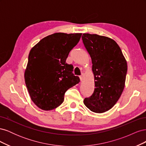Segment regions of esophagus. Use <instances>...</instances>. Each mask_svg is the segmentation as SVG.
<instances>
[{"label": "esophagus", "mask_w": 146, "mask_h": 146, "mask_svg": "<svg viewBox=\"0 0 146 146\" xmlns=\"http://www.w3.org/2000/svg\"><path fill=\"white\" fill-rule=\"evenodd\" d=\"M83 78H84V75H83V74H82L81 75V76H80V79L81 82H82L83 80Z\"/></svg>", "instance_id": "34e87169"}]
</instances>
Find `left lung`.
<instances>
[{"label": "left lung", "instance_id": "8db88e82", "mask_svg": "<svg viewBox=\"0 0 146 146\" xmlns=\"http://www.w3.org/2000/svg\"><path fill=\"white\" fill-rule=\"evenodd\" d=\"M83 42L92 61L94 91L83 103L91 111L102 113L116 104L125 87L127 61L120 47L110 38L83 33Z\"/></svg>", "mask_w": 146, "mask_h": 146}]
</instances>
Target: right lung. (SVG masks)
<instances>
[{
  "instance_id": "right-lung-1",
  "label": "right lung",
  "mask_w": 146,
  "mask_h": 146,
  "mask_svg": "<svg viewBox=\"0 0 146 146\" xmlns=\"http://www.w3.org/2000/svg\"><path fill=\"white\" fill-rule=\"evenodd\" d=\"M82 35L55 33L30 50L24 79L30 98L39 108L49 111L59 107L65 92L80 82L72 74L73 66L66 60Z\"/></svg>"
}]
</instances>
